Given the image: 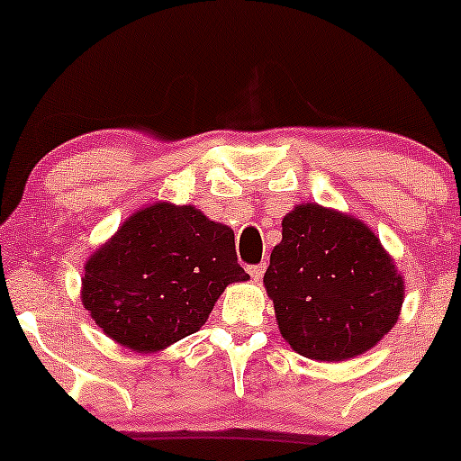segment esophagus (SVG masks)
<instances>
[{
  "label": "esophagus",
  "mask_w": 461,
  "mask_h": 461,
  "mask_svg": "<svg viewBox=\"0 0 461 461\" xmlns=\"http://www.w3.org/2000/svg\"><path fill=\"white\" fill-rule=\"evenodd\" d=\"M248 272H249V276L254 278V281H258V278H263V272H265V263H260V265H249V267H248Z\"/></svg>",
  "instance_id": "1"
}]
</instances>
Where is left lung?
Here are the masks:
<instances>
[{
	"instance_id": "8db88e82",
	"label": "left lung",
	"mask_w": 461,
	"mask_h": 461,
	"mask_svg": "<svg viewBox=\"0 0 461 461\" xmlns=\"http://www.w3.org/2000/svg\"><path fill=\"white\" fill-rule=\"evenodd\" d=\"M263 283L283 339L299 355L346 361L397 323L403 278L368 225L317 203L283 218Z\"/></svg>"
}]
</instances>
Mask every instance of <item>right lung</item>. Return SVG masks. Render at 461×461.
Returning <instances> with one entry per match:
<instances>
[{"label": "right lung", "instance_id": "1", "mask_svg": "<svg viewBox=\"0 0 461 461\" xmlns=\"http://www.w3.org/2000/svg\"><path fill=\"white\" fill-rule=\"evenodd\" d=\"M248 278L230 227L194 204L153 203L86 260L82 303L115 343L147 355L198 332L225 287Z\"/></svg>", "mask_w": 461, "mask_h": 461}]
</instances>
